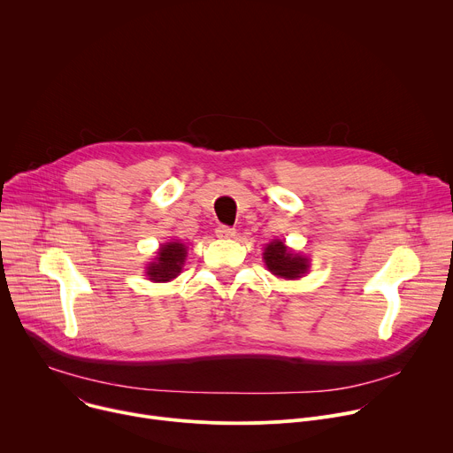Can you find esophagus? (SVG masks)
I'll list each match as a JSON object with an SVG mask.
<instances>
[{
  "label": "esophagus",
  "instance_id": "esophagus-1",
  "mask_svg": "<svg viewBox=\"0 0 453 453\" xmlns=\"http://www.w3.org/2000/svg\"><path fill=\"white\" fill-rule=\"evenodd\" d=\"M215 233H217V236L219 238H231V236H234V229L233 227H229V226H219L217 229H215Z\"/></svg>",
  "mask_w": 453,
  "mask_h": 453
}]
</instances>
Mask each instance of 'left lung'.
<instances>
[{
    "instance_id": "obj_1",
    "label": "left lung",
    "mask_w": 453,
    "mask_h": 453,
    "mask_svg": "<svg viewBox=\"0 0 453 453\" xmlns=\"http://www.w3.org/2000/svg\"><path fill=\"white\" fill-rule=\"evenodd\" d=\"M264 260L269 271L280 278H301L308 271V260L303 256L294 254L283 242H271L264 252Z\"/></svg>"
}]
</instances>
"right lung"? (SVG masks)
Here are the masks:
<instances>
[{
  "label": "right lung",
  "instance_id": "obj_1",
  "mask_svg": "<svg viewBox=\"0 0 453 453\" xmlns=\"http://www.w3.org/2000/svg\"><path fill=\"white\" fill-rule=\"evenodd\" d=\"M184 257H186V247L179 242H168L159 249L156 262L150 264L147 274L150 276L152 281L173 280L184 265Z\"/></svg>",
  "mask_w": 453,
  "mask_h": 453
}]
</instances>
